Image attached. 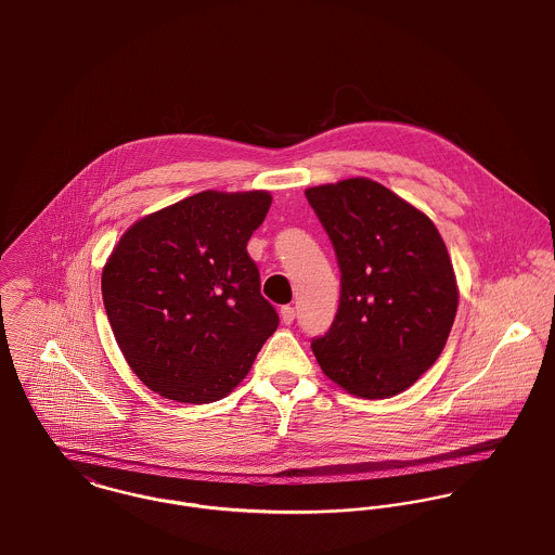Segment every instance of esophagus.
<instances>
[{
	"instance_id": "obj_1",
	"label": "esophagus",
	"mask_w": 555,
	"mask_h": 555,
	"mask_svg": "<svg viewBox=\"0 0 555 555\" xmlns=\"http://www.w3.org/2000/svg\"><path fill=\"white\" fill-rule=\"evenodd\" d=\"M281 319L285 325H292L294 319H296V308L294 306H283L281 308Z\"/></svg>"
}]
</instances>
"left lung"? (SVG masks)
Returning a JSON list of instances; mask_svg holds the SVG:
<instances>
[{
  "mask_svg": "<svg viewBox=\"0 0 555 555\" xmlns=\"http://www.w3.org/2000/svg\"><path fill=\"white\" fill-rule=\"evenodd\" d=\"M340 266V304L312 352L344 390L386 399L416 383L450 336L459 289L427 215L378 181L306 190Z\"/></svg>",
  "mask_w": 555,
  "mask_h": 555,
  "instance_id": "1",
  "label": "left lung"
}]
</instances>
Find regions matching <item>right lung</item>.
<instances>
[{"label":"right lung","instance_id":"right-lung-1","mask_svg":"<svg viewBox=\"0 0 555 555\" xmlns=\"http://www.w3.org/2000/svg\"><path fill=\"white\" fill-rule=\"evenodd\" d=\"M268 192H201L130 225L103 268L116 341L139 380L181 403L241 383L279 327L247 254Z\"/></svg>","mask_w":555,"mask_h":555}]
</instances>
